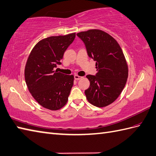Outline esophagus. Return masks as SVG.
Segmentation results:
<instances>
[{"instance_id": "esophagus-1", "label": "esophagus", "mask_w": 156, "mask_h": 156, "mask_svg": "<svg viewBox=\"0 0 156 156\" xmlns=\"http://www.w3.org/2000/svg\"><path fill=\"white\" fill-rule=\"evenodd\" d=\"M75 80H79V79H82L83 78V77H81V76H79V75H75Z\"/></svg>"}]
</instances>
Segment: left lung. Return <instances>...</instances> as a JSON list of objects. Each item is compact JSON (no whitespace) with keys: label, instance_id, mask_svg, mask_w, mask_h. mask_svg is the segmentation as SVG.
<instances>
[{"label":"left lung","instance_id":"left-lung-1","mask_svg":"<svg viewBox=\"0 0 156 156\" xmlns=\"http://www.w3.org/2000/svg\"><path fill=\"white\" fill-rule=\"evenodd\" d=\"M77 35L83 41L87 54L96 61V76L87 75L89 87L85 91L88 101L103 107L115 101L126 84L128 66L122 48L113 37L99 29L82 31Z\"/></svg>","mask_w":156,"mask_h":156}]
</instances>
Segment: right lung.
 <instances>
[{
	"instance_id": "obj_1",
	"label": "right lung",
	"mask_w": 156,
	"mask_h": 156,
	"mask_svg": "<svg viewBox=\"0 0 156 156\" xmlns=\"http://www.w3.org/2000/svg\"><path fill=\"white\" fill-rule=\"evenodd\" d=\"M75 33L51 36L39 41L29 55L25 78L33 98L43 107L52 111L61 109L68 101L74 76L55 71L65 51L73 43Z\"/></svg>"
}]
</instances>
